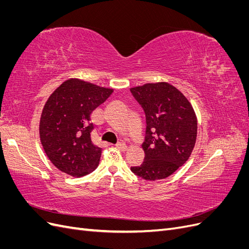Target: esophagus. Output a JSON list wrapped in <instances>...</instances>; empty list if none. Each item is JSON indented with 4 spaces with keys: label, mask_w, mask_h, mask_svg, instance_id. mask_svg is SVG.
I'll list each match as a JSON object with an SVG mask.
<instances>
[{
    "label": "esophagus",
    "mask_w": 249,
    "mask_h": 249,
    "mask_svg": "<svg viewBox=\"0 0 249 249\" xmlns=\"http://www.w3.org/2000/svg\"><path fill=\"white\" fill-rule=\"evenodd\" d=\"M116 146V148H118L119 150H122V152H124V150L126 149V144L124 142H119V143H117V144L115 145Z\"/></svg>",
    "instance_id": "esophagus-1"
}]
</instances>
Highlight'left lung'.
<instances>
[{"mask_svg":"<svg viewBox=\"0 0 249 249\" xmlns=\"http://www.w3.org/2000/svg\"><path fill=\"white\" fill-rule=\"evenodd\" d=\"M144 110V161L131 167L135 175L147 179L166 178L186 163L197 136V118L187 97L167 82L147 83L131 88Z\"/></svg>","mask_w":249,"mask_h":249,"instance_id":"1","label":"left lung"}]
</instances>
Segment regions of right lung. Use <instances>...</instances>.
I'll return each instance as SVG.
<instances>
[{
    "instance_id": "add662e5",
    "label": "right lung",
    "mask_w": 249,
    "mask_h": 249,
    "mask_svg": "<svg viewBox=\"0 0 249 249\" xmlns=\"http://www.w3.org/2000/svg\"><path fill=\"white\" fill-rule=\"evenodd\" d=\"M112 92L111 88L70 79L50 95L42 109L39 136L50 161L60 171L80 178L97 167L102 148L91 141L90 115Z\"/></svg>"
}]
</instances>
